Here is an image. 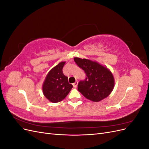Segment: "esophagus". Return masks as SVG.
Here are the masks:
<instances>
[{
	"instance_id": "1",
	"label": "esophagus",
	"mask_w": 149,
	"mask_h": 149,
	"mask_svg": "<svg viewBox=\"0 0 149 149\" xmlns=\"http://www.w3.org/2000/svg\"><path fill=\"white\" fill-rule=\"evenodd\" d=\"M78 81H76L75 83H74L73 84V87H74V88H77V86H78Z\"/></svg>"
}]
</instances>
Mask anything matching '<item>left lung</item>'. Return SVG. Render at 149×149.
Segmentation results:
<instances>
[{"label":"left lung","mask_w":149,"mask_h":149,"mask_svg":"<svg viewBox=\"0 0 149 149\" xmlns=\"http://www.w3.org/2000/svg\"><path fill=\"white\" fill-rule=\"evenodd\" d=\"M74 61L86 74L84 80L80 81L78 90L88 100L100 101L111 93L114 86L113 75L107 68L87 59L74 58Z\"/></svg>","instance_id":"1"}]
</instances>
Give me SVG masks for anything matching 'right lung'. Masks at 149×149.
<instances>
[{
  "mask_svg": "<svg viewBox=\"0 0 149 149\" xmlns=\"http://www.w3.org/2000/svg\"><path fill=\"white\" fill-rule=\"evenodd\" d=\"M65 63L61 62L49 71L43 83L44 96L52 102L63 100L73 88V85L68 83L67 76L63 73Z\"/></svg>",
  "mask_w": 149,
  "mask_h": 149,
  "instance_id": "obj_1",
  "label": "right lung"
}]
</instances>
